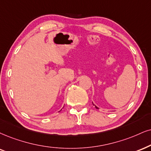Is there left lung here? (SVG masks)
<instances>
[{
    "label": "left lung",
    "instance_id": "obj_1",
    "mask_svg": "<svg viewBox=\"0 0 151 151\" xmlns=\"http://www.w3.org/2000/svg\"><path fill=\"white\" fill-rule=\"evenodd\" d=\"M92 104H93V103H92ZM93 105H94V104H93ZM95 107H96V109H98V107H96V106H95Z\"/></svg>",
    "mask_w": 151,
    "mask_h": 151
}]
</instances>
